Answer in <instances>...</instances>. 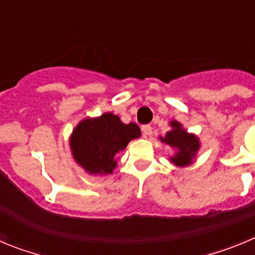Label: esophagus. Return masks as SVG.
Returning a JSON list of instances; mask_svg holds the SVG:
<instances>
[{
	"label": "esophagus",
	"instance_id": "1",
	"mask_svg": "<svg viewBox=\"0 0 255 255\" xmlns=\"http://www.w3.org/2000/svg\"><path fill=\"white\" fill-rule=\"evenodd\" d=\"M141 131H143L144 136H150V135H152V126L143 125L141 126Z\"/></svg>",
	"mask_w": 255,
	"mask_h": 255
}]
</instances>
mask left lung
Listing matches in <instances>:
<instances>
[{"mask_svg": "<svg viewBox=\"0 0 255 255\" xmlns=\"http://www.w3.org/2000/svg\"><path fill=\"white\" fill-rule=\"evenodd\" d=\"M171 126L173 130L168 131L164 138L161 140L171 145L172 148H177V153L175 157H171V161L176 166H188L191 163V159L199 149V141L194 135H190L181 129V125L176 121H172Z\"/></svg>", "mask_w": 255, "mask_h": 255, "instance_id": "obj_1", "label": "left lung"}]
</instances>
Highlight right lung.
I'll use <instances>...</instances> for the list:
<instances>
[{"instance_id":"add662e5","label":"right lung","mask_w":255,"mask_h":255,"mask_svg":"<svg viewBox=\"0 0 255 255\" xmlns=\"http://www.w3.org/2000/svg\"><path fill=\"white\" fill-rule=\"evenodd\" d=\"M138 136H140L138 125L123 124L120 117L108 112L79 124L70 139V145L74 158L82 167L91 173L105 175L116 167V153Z\"/></svg>"}]
</instances>
